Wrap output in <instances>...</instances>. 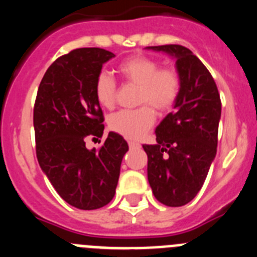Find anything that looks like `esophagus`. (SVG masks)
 <instances>
[{"mask_svg":"<svg viewBox=\"0 0 257 257\" xmlns=\"http://www.w3.org/2000/svg\"><path fill=\"white\" fill-rule=\"evenodd\" d=\"M128 147H130L131 149H138V148H140L142 145H140L139 143H136V142H130V143H128Z\"/></svg>","mask_w":257,"mask_h":257,"instance_id":"34e87169","label":"esophagus"}]
</instances>
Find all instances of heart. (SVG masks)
<instances>
[{
    "label": "heart",
    "instance_id": "heart-1",
    "mask_svg": "<svg viewBox=\"0 0 257 257\" xmlns=\"http://www.w3.org/2000/svg\"><path fill=\"white\" fill-rule=\"evenodd\" d=\"M127 82L139 86L138 103L151 104L158 112H166L174 106L180 94V77L172 68H160V63L148 56H133L118 67ZM117 85L103 72L97 76L94 94L101 106L114 105ZM154 123V112L144 105L135 110H119L109 118V128L126 139H140Z\"/></svg>",
    "mask_w": 257,
    "mask_h": 257
}]
</instances>
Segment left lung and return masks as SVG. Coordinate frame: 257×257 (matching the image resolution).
<instances>
[{
  "label": "left lung",
  "instance_id": "8db88e82",
  "mask_svg": "<svg viewBox=\"0 0 257 257\" xmlns=\"http://www.w3.org/2000/svg\"><path fill=\"white\" fill-rule=\"evenodd\" d=\"M145 49L174 58L180 77V94L174 110L157 126V143L143 145L154 197L169 207H180L201 190L215 160L221 101L212 76L189 49L180 45Z\"/></svg>",
  "mask_w": 257,
  "mask_h": 257
}]
</instances>
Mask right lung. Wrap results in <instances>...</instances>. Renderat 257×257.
I'll list each match as a JSON object with an SVG mask.
<instances>
[{"mask_svg":"<svg viewBox=\"0 0 257 257\" xmlns=\"http://www.w3.org/2000/svg\"><path fill=\"white\" fill-rule=\"evenodd\" d=\"M114 54L85 47L60 56L41 81L33 109L36 153L59 196L79 210H96L114 197L126 140L108 134L103 147L86 148L87 136L101 138L104 117L94 94L104 63Z\"/></svg>","mask_w":257,"mask_h":257,"instance_id":"1","label":"right lung"}]
</instances>
